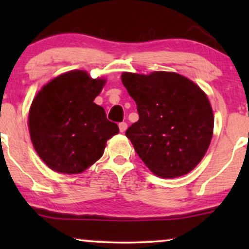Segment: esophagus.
Listing matches in <instances>:
<instances>
[{
    "mask_svg": "<svg viewBox=\"0 0 249 249\" xmlns=\"http://www.w3.org/2000/svg\"><path fill=\"white\" fill-rule=\"evenodd\" d=\"M126 128H127L126 122L119 123V130H121V132H125V130H126Z\"/></svg>",
    "mask_w": 249,
    "mask_h": 249,
    "instance_id": "1",
    "label": "esophagus"
}]
</instances>
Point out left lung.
Masks as SVG:
<instances>
[{
	"label": "left lung",
	"mask_w": 249,
	"mask_h": 249,
	"mask_svg": "<svg viewBox=\"0 0 249 249\" xmlns=\"http://www.w3.org/2000/svg\"><path fill=\"white\" fill-rule=\"evenodd\" d=\"M122 82L139 115L125 134L145 165L162 178L192 171L213 134V111L204 91L186 77L165 71L124 72Z\"/></svg>",
	"instance_id": "left-lung-1"
}]
</instances>
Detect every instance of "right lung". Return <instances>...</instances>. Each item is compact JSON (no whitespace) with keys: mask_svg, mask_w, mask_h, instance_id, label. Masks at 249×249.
<instances>
[{"mask_svg":"<svg viewBox=\"0 0 249 249\" xmlns=\"http://www.w3.org/2000/svg\"><path fill=\"white\" fill-rule=\"evenodd\" d=\"M104 79L76 70L56 77L37 93L29 112V131L36 152L56 172L85 171L104 153L107 141L119 132L95 98Z\"/></svg>","mask_w":249,"mask_h":249,"instance_id":"1","label":"right lung"}]
</instances>
